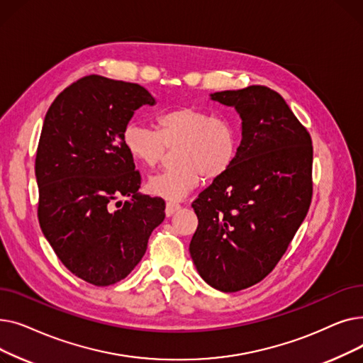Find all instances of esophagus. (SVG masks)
<instances>
[{
  "label": "esophagus",
  "mask_w": 363,
  "mask_h": 363,
  "mask_svg": "<svg viewBox=\"0 0 363 363\" xmlns=\"http://www.w3.org/2000/svg\"><path fill=\"white\" fill-rule=\"evenodd\" d=\"M179 208H181V206L178 204V203H172V201H169V203H166V215L167 216H172V215H174L175 212H178L179 211Z\"/></svg>",
  "instance_id": "obj_1"
}]
</instances>
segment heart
I'll return each mask as SVG.
<instances>
[{"label":"heart","mask_w":363,"mask_h":363,"mask_svg":"<svg viewBox=\"0 0 363 363\" xmlns=\"http://www.w3.org/2000/svg\"><path fill=\"white\" fill-rule=\"evenodd\" d=\"M128 155L147 169L156 167L167 148H177V167L150 178L151 194L178 201L200 184L215 179L233 166L238 152V129L228 119L199 107L184 106L157 118V130L140 122H129L122 133Z\"/></svg>","instance_id":"obj_1"}]
</instances>
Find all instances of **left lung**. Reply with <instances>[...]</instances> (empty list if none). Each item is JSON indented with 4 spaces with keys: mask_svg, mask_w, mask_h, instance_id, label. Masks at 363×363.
<instances>
[{
    "mask_svg": "<svg viewBox=\"0 0 363 363\" xmlns=\"http://www.w3.org/2000/svg\"><path fill=\"white\" fill-rule=\"evenodd\" d=\"M241 119L235 162L193 208L189 255L211 287L235 293L262 281L287 250L312 200L313 148L281 95L262 85L211 94Z\"/></svg>",
    "mask_w": 363,
    "mask_h": 363,
    "instance_id": "obj_1",
    "label": "left lung"
}]
</instances>
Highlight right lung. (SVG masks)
I'll return each mask as SVG.
<instances>
[{"instance_id": "1", "label": "right lung", "mask_w": 363, "mask_h": 363, "mask_svg": "<svg viewBox=\"0 0 363 363\" xmlns=\"http://www.w3.org/2000/svg\"><path fill=\"white\" fill-rule=\"evenodd\" d=\"M155 104L138 84L91 74L45 114L35 159L38 219L66 268L99 287L130 274L164 219V201L138 193L141 175L122 141L135 110ZM121 195L131 200L117 202Z\"/></svg>"}]
</instances>
